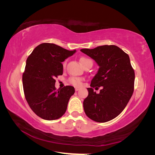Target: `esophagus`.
I'll list each match as a JSON object with an SVG mask.
<instances>
[{"label": "esophagus", "mask_w": 155, "mask_h": 155, "mask_svg": "<svg viewBox=\"0 0 155 155\" xmlns=\"http://www.w3.org/2000/svg\"><path fill=\"white\" fill-rule=\"evenodd\" d=\"M78 90H79V88H78V87H75V91H77Z\"/></svg>", "instance_id": "34e87169"}]
</instances>
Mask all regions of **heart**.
Here are the masks:
<instances>
[{"label":"heart","instance_id":"heart-1","mask_svg":"<svg viewBox=\"0 0 155 155\" xmlns=\"http://www.w3.org/2000/svg\"><path fill=\"white\" fill-rule=\"evenodd\" d=\"M90 61H92L91 59H88V58H86V57H82V58L80 59V62L81 64H82L83 66L84 67V65H85L87 63L90 62ZM65 66V63L64 64V67ZM82 81L83 79L81 78H78V77H71L69 79V82L70 84H72V85H74V86H81V84H82Z\"/></svg>","mask_w":155,"mask_h":155}]
</instances>
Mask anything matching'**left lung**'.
<instances>
[{"instance_id":"left-lung-1","label":"left lung","mask_w":155,"mask_h":155,"mask_svg":"<svg viewBox=\"0 0 155 155\" xmlns=\"http://www.w3.org/2000/svg\"><path fill=\"white\" fill-rule=\"evenodd\" d=\"M81 51L99 65L98 72L91 81V87L87 88L88 96L83 101L84 111L95 122L110 121L124 109L134 91L135 72L129 56L115 45L83 48ZM96 87H103L99 94L93 91V88Z\"/></svg>"}]
</instances>
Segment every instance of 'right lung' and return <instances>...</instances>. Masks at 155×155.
I'll return each instance as SVG.
<instances>
[{
    "instance_id": "add662e5",
    "label": "right lung",
    "mask_w": 155,
    "mask_h": 155,
    "mask_svg": "<svg viewBox=\"0 0 155 155\" xmlns=\"http://www.w3.org/2000/svg\"><path fill=\"white\" fill-rule=\"evenodd\" d=\"M68 51L54 44L38 45L28 57L22 75L26 100L32 111L46 120L59 119L66 111L68 101L74 94L72 86L56 90L54 78L63 74V61L73 55Z\"/></svg>"
}]
</instances>
